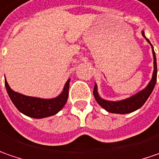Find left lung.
Here are the masks:
<instances>
[{"instance_id":"obj_1","label":"left lung","mask_w":159,"mask_h":159,"mask_svg":"<svg viewBox=\"0 0 159 159\" xmlns=\"http://www.w3.org/2000/svg\"><path fill=\"white\" fill-rule=\"evenodd\" d=\"M142 35L146 39V41L148 42L151 45V49H152V54H153V73H152V77L151 80L149 82V84L145 87L144 89L140 90L139 92L135 93L133 96L127 98L125 99L121 100H117V101H112V100H107L104 99L103 98L99 96L98 91V85L95 83L94 85V90H93V95L98 102V104L103 107L106 111L112 113H119V114H126V113H130L133 112L136 110H138L139 108L143 107L144 105L146 100L148 99V98L151 94L152 90L155 87L157 82V59L156 54L154 52L153 47L151 45L150 40L145 37L144 31L142 30Z\"/></svg>"}]
</instances>
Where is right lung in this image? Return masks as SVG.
<instances>
[{
    "label": "right lung",
    "mask_w": 159,
    "mask_h": 159,
    "mask_svg": "<svg viewBox=\"0 0 159 159\" xmlns=\"http://www.w3.org/2000/svg\"><path fill=\"white\" fill-rule=\"evenodd\" d=\"M69 78L63 87L62 91L52 98H41L25 96L12 90L5 78V86L8 96L18 111L26 116L34 119L50 117L60 112L68 100L69 89Z\"/></svg>",
    "instance_id": "add662e5"
}]
</instances>
